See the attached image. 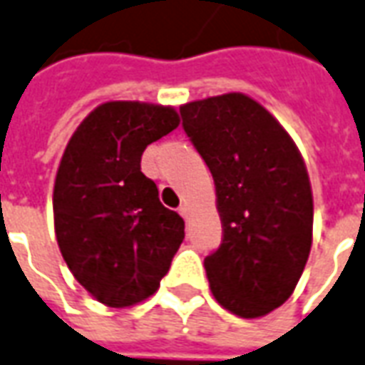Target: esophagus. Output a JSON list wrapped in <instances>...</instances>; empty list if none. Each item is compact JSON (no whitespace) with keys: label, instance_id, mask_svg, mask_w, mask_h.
I'll return each instance as SVG.
<instances>
[{"label":"esophagus","instance_id":"obj_1","mask_svg":"<svg viewBox=\"0 0 365 365\" xmlns=\"http://www.w3.org/2000/svg\"><path fill=\"white\" fill-rule=\"evenodd\" d=\"M180 215H182L183 218H185V220H187V218L191 217V207L187 203H183L182 207H180Z\"/></svg>","mask_w":365,"mask_h":365}]
</instances>
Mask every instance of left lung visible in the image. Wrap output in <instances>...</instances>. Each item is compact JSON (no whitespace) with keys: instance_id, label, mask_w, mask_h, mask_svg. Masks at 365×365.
I'll return each instance as SVG.
<instances>
[{"instance_id":"1","label":"left lung","mask_w":365,"mask_h":365,"mask_svg":"<svg viewBox=\"0 0 365 365\" xmlns=\"http://www.w3.org/2000/svg\"><path fill=\"white\" fill-rule=\"evenodd\" d=\"M180 114L212 174L222 222V242L205 257L210 292L237 317H263L292 296L309 257L306 162L277 118L242 93L187 102Z\"/></svg>"}]
</instances>
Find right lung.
<instances>
[{"instance_id":"1","label":"right lung","mask_w":365,"mask_h":365,"mask_svg":"<svg viewBox=\"0 0 365 365\" xmlns=\"http://www.w3.org/2000/svg\"><path fill=\"white\" fill-rule=\"evenodd\" d=\"M180 125L172 106L112 100L75 129L53 183V226L73 277L108 307L158 290L185 236L183 218L141 172L147 145Z\"/></svg>"}]
</instances>
